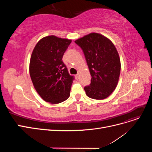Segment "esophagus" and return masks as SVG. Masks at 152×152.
I'll use <instances>...</instances> for the list:
<instances>
[{
	"mask_svg": "<svg viewBox=\"0 0 152 152\" xmlns=\"http://www.w3.org/2000/svg\"><path fill=\"white\" fill-rule=\"evenodd\" d=\"M75 77L77 78V79H79V73H77V74L75 75Z\"/></svg>",
	"mask_w": 152,
	"mask_h": 152,
	"instance_id": "1",
	"label": "esophagus"
}]
</instances>
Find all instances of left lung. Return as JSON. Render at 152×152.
I'll list each match as a JSON object with an SVG mask.
<instances>
[{"mask_svg":"<svg viewBox=\"0 0 152 152\" xmlns=\"http://www.w3.org/2000/svg\"><path fill=\"white\" fill-rule=\"evenodd\" d=\"M82 49L92 77L84 87L88 97L103 99L117 87L121 73V61L113 44L103 35L91 33L75 41Z\"/></svg>","mask_w":152,"mask_h":152,"instance_id":"1","label":"left lung"}]
</instances>
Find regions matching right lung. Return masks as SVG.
<instances>
[{
	"label": "right lung",
	"instance_id": "1",
	"mask_svg": "<svg viewBox=\"0 0 152 152\" xmlns=\"http://www.w3.org/2000/svg\"><path fill=\"white\" fill-rule=\"evenodd\" d=\"M71 40L45 37L36 44L30 62V75L35 90L44 101L61 103L70 96L73 77L63 62Z\"/></svg>",
	"mask_w": 152,
	"mask_h": 152
}]
</instances>
